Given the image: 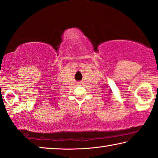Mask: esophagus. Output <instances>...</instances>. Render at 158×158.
<instances>
[{
  "mask_svg": "<svg viewBox=\"0 0 158 158\" xmlns=\"http://www.w3.org/2000/svg\"><path fill=\"white\" fill-rule=\"evenodd\" d=\"M77 84H78L79 86L83 85V84H84V81H78V82H77Z\"/></svg>",
  "mask_w": 158,
  "mask_h": 158,
  "instance_id": "1",
  "label": "esophagus"
}]
</instances>
